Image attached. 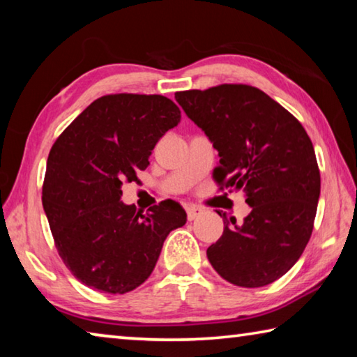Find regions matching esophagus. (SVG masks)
Here are the masks:
<instances>
[{
    "instance_id": "1",
    "label": "esophagus",
    "mask_w": 357,
    "mask_h": 357,
    "mask_svg": "<svg viewBox=\"0 0 357 357\" xmlns=\"http://www.w3.org/2000/svg\"><path fill=\"white\" fill-rule=\"evenodd\" d=\"M202 214H203V209L202 208H198V206H189V208H187V219H189V220L197 219V217L202 215Z\"/></svg>"
}]
</instances>
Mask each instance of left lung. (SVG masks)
Segmentation results:
<instances>
[{"instance_id":"8db88e82","label":"left lung","mask_w":357,"mask_h":357,"mask_svg":"<svg viewBox=\"0 0 357 357\" xmlns=\"http://www.w3.org/2000/svg\"><path fill=\"white\" fill-rule=\"evenodd\" d=\"M219 151L213 178L241 190L250 214L227 220L209 263L233 285L258 288L287 274L312 236L319 168L305 129L279 102L250 84H219L174 94Z\"/></svg>"}]
</instances>
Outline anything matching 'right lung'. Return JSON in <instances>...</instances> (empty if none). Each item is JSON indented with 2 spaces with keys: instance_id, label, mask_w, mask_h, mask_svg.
<instances>
[{
  "instance_id": "1",
  "label": "right lung",
  "mask_w": 357,
  "mask_h": 357,
  "mask_svg": "<svg viewBox=\"0 0 357 357\" xmlns=\"http://www.w3.org/2000/svg\"><path fill=\"white\" fill-rule=\"evenodd\" d=\"M181 121L159 94H107L64 129L50 149L42 204L59 257L77 280L124 294L148 279L168 233L187 214L165 200L140 214L121 202L123 183L137 181L151 151Z\"/></svg>"
}]
</instances>
